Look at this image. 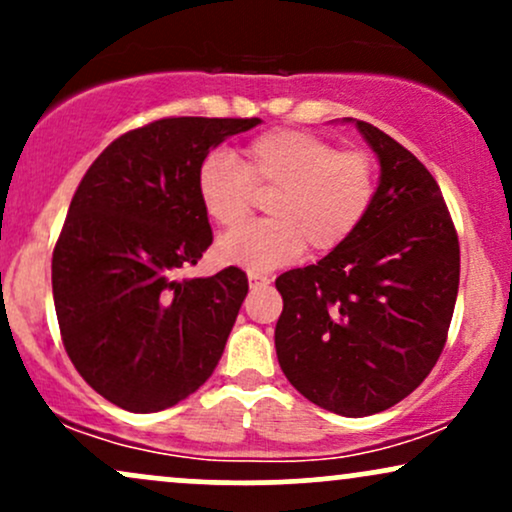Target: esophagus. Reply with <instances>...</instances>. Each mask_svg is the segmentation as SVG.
<instances>
[{"label":"esophagus","instance_id":"34e87169","mask_svg":"<svg viewBox=\"0 0 512 512\" xmlns=\"http://www.w3.org/2000/svg\"><path fill=\"white\" fill-rule=\"evenodd\" d=\"M248 281H250V289H252V291H257V289H267V286L272 284V279H269L267 274H250V276H248Z\"/></svg>","mask_w":512,"mask_h":512}]
</instances>
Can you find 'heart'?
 <instances>
[{"mask_svg": "<svg viewBox=\"0 0 512 512\" xmlns=\"http://www.w3.org/2000/svg\"><path fill=\"white\" fill-rule=\"evenodd\" d=\"M255 192H272L269 221L228 233L216 250L223 262L262 274L296 260L305 245L315 252L342 245L373 202V163L310 132L274 129L252 139L240 161L219 149L199 166V202L223 228L248 219Z\"/></svg>", "mask_w": 512, "mask_h": 512, "instance_id": "b5f03b06", "label": "heart"}]
</instances>
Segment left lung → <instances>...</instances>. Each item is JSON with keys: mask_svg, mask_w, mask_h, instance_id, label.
<instances>
[{"mask_svg": "<svg viewBox=\"0 0 512 512\" xmlns=\"http://www.w3.org/2000/svg\"><path fill=\"white\" fill-rule=\"evenodd\" d=\"M380 163L358 228L317 264L276 279L279 366L305 399L370 416L411 395L436 366L460 286V243L438 182L411 151L354 117Z\"/></svg>", "mask_w": 512, "mask_h": 512, "instance_id": "left-lung-1", "label": "left lung"}]
</instances>
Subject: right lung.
<instances>
[{
  "label": "right lung",
  "instance_id": "1",
  "mask_svg": "<svg viewBox=\"0 0 512 512\" xmlns=\"http://www.w3.org/2000/svg\"><path fill=\"white\" fill-rule=\"evenodd\" d=\"M260 122L166 117L122 134L86 170L52 255V296L74 368L117 407L168 409L214 373L248 276L178 272L214 240L199 166Z\"/></svg>",
  "mask_w": 512,
  "mask_h": 512
}]
</instances>
